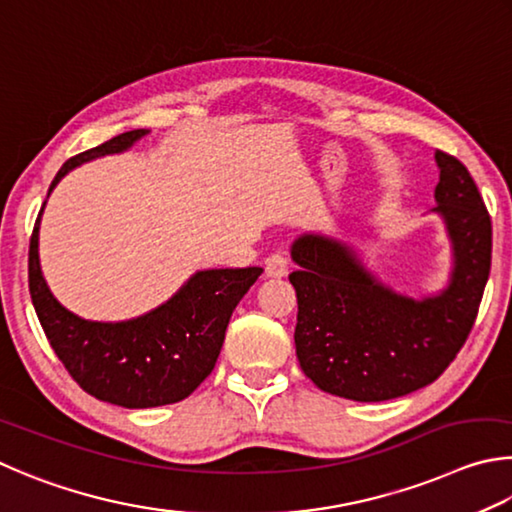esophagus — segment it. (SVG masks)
Segmentation results:
<instances>
[{
  "mask_svg": "<svg viewBox=\"0 0 512 512\" xmlns=\"http://www.w3.org/2000/svg\"><path fill=\"white\" fill-rule=\"evenodd\" d=\"M288 267H290V261L288 256H285V251H274V254L267 256L265 261V274L274 276V279H281V276L288 274Z\"/></svg>",
  "mask_w": 512,
  "mask_h": 512,
  "instance_id": "34e87169",
  "label": "esophagus"
}]
</instances>
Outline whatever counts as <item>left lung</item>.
<instances>
[{
	"mask_svg": "<svg viewBox=\"0 0 512 512\" xmlns=\"http://www.w3.org/2000/svg\"><path fill=\"white\" fill-rule=\"evenodd\" d=\"M436 164L434 211L454 249L450 285L436 297L393 292L339 240L317 233L294 240V344L321 391L357 402L407 396L432 384L468 339L490 274L492 222L468 168L443 150Z\"/></svg>",
	"mask_w": 512,
	"mask_h": 512,
	"instance_id": "left-lung-1",
	"label": "left lung"
}]
</instances>
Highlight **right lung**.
Masks as SVG:
<instances>
[{
	"mask_svg": "<svg viewBox=\"0 0 512 512\" xmlns=\"http://www.w3.org/2000/svg\"><path fill=\"white\" fill-rule=\"evenodd\" d=\"M143 134L148 130L123 132L67 159L49 193L71 168L128 150ZM40 215L29 245L31 301L51 348L80 389L125 409L173 405L191 396L218 362L231 312L261 276V267L197 272L148 315L119 324L87 321L62 308L47 288L38 256Z\"/></svg>",
	"mask_w": 512,
	"mask_h": 512,
	"instance_id": "right-lung-1",
	"label": "right lung"
}]
</instances>
